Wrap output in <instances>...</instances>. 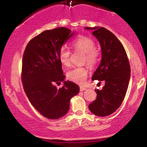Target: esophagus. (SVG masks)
Masks as SVG:
<instances>
[{"label":"esophagus","instance_id":"obj_1","mask_svg":"<svg viewBox=\"0 0 147 147\" xmlns=\"http://www.w3.org/2000/svg\"><path fill=\"white\" fill-rule=\"evenodd\" d=\"M79 90H80V91H84V90H86V88L84 86H80L79 87Z\"/></svg>","mask_w":147,"mask_h":147}]
</instances>
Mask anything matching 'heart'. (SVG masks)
<instances>
[{"label":"heart","instance_id":"b5f03b06","mask_svg":"<svg viewBox=\"0 0 147 147\" xmlns=\"http://www.w3.org/2000/svg\"><path fill=\"white\" fill-rule=\"evenodd\" d=\"M95 41L92 38L86 36H77L72 41V46L77 51L84 53V62L87 63L90 68H93L98 63L99 59V51L95 47ZM70 52L66 47H62L59 53V59L61 63L64 66L69 67L70 65ZM88 70L86 67H76L67 73L69 80L78 84H84L86 80Z\"/></svg>","mask_w":147,"mask_h":147}]
</instances>
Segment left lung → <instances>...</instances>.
<instances>
[{
	"instance_id": "left-lung-1",
	"label": "left lung",
	"mask_w": 147,
	"mask_h": 147,
	"mask_svg": "<svg viewBox=\"0 0 147 147\" xmlns=\"http://www.w3.org/2000/svg\"><path fill=\"white\" fill-rule=\"evenodd\" d=\"M93 30L102 49V60L92 80L104 81L101 90L95 89L97 99L88 105L95 115L105 117L115 112L125 97L129 86L131 67L122 43L111 32L103 28H85Z\"/></svg>"
}]
</instances>
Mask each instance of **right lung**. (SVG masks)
I'll return each instance as SVG.
<instances>
[{
  "label": "right lung",
  "mask_w": 147,
  "mask_h": 147,
  "mask_svg": "<svg viewBox=\"0 0 147 147\" xmlns=\"http://www.w3.org/2000/svg\"><path fill=\"white\" fill-rule=\"evenodd\" d=\"M75 32L64 27L45 30L29 41L22 61L21 79L27 97L42 115L50 119L63 117L70 109V101L79 87L64 81L59 53L62 45ZM64 81L62 88L55 84Z\"/></svg>",
  "instance_id": "right-lung-1"
}]
</instances>
